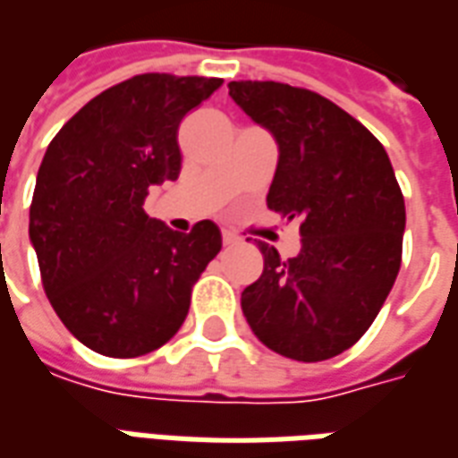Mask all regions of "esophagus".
Here are the masks:
<instances>
[{
	"label": "esophagus",
	"instance_id": "34e87169",
	"mask_svg": "<svg viewBox=\"0 0 458 458\" xmlns=\"http://www.w3.org/2000/svg\"><path fill=\"white\" fill-rule=\"evenodd\" d=\"M222 242H225V246H233V243H239V236L233 232H229V229H225V232H222Z\"/></svg>",
	"mask_w": 458,
	"mask_h": 458
}]
</instances>
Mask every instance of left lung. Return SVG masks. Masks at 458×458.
<instances>
[{
  "label": "left lung",
  "instance_id": "left-lung-1",
  "mask_svg": "<svg viewBox=\"0 0 458 458\" xmlns=\"http://www.w3.org/2000/svg\"><path fill=\"white\" fill-rule=\"evenodd\" d=\"M229 96L280 149L267 208L301 219L294 258L258 242L263 273L242 292L243 316L277 355L331 360L367 333L401 270L405 202L394 166L360 120L316 91L229 81Z\"/></svg>",
  "mask_w": 458,
  "mask_h": 458
}]
</instances>
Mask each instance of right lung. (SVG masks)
Instances as JSON below:
<instances>
[{
	"instance_id": "obj_1",
	"label": "right lung",
	"mask_w": 458,
	"mask_h": 458,
	"mask_svg": "<svg viewBox=\"0 0 458 458\" xmlns=\"http://www.w3.org/2000/svg\"><path fill=\"white\" fill-rule=\"evenodd\" d=\"M219 86L137 74L91 98L47 144L29 236L55 314L98 355L140 357L174 338L192 284L222 249L209 219L178 233L144 212L149 185L181 174V120Z\"/></svg>"
}]
</instances>
